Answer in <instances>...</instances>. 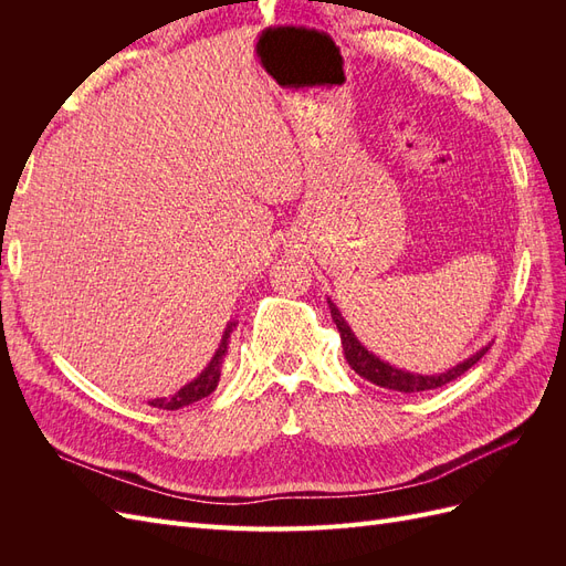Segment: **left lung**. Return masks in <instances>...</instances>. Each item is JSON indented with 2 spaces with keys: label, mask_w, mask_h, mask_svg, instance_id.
<instances>
[{
  "label": "left lung",
  "mask_w": 566,
  "mask_h": 566,
  "mask_svg": "<svg viewBox=\"0 0 566 566\" xmlns=\"http://www.w3.org/2000/svg\"><path fill=\"white\" fill-rule=\"evenodd\" d=\"M328 306H331V316L337 325L339 331V337H342V349H345V358L347 364L361 375V378H366L368 382L378 385V387H385V389H391V391H403V394H410V391H427V389H437L441 385H447L455 378H460L462 373H465L468 368H472L479 358H482L491 345L482 347L479 352H474L472 356H468L465 361L455 364L453 368L443 370V373H434V375H422V373H410V370H403V368H397L391 366L387 361H382L380 356H375L373 352H368L361 342H358V337L354 335V331L349 328V323L345 321V316L339 314V310L335 306V302L328 297Z\"/></svg>",
  "instance_id": "obj_1"
}]
</instances>
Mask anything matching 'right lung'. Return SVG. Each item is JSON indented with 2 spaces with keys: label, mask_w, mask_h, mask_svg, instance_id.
<instances>
[{
  "label": "right lung",
  "mask_w": 566,
  "mask_h": 566,
  "mask_svg": "<svg viewBox=\"0 0 566 566\" xmlns=\"http://www.w3.org/2000/svg\"><path fill=\"white\" fill-rule=\"evenodd\" d=\"M238 325V321H229L224 335H221L219 347L214 352V356L210 358V364L200 370L198 378H193L188 385H184L179 391H175L172 397H160V399H150L148 406L153 408H160V410H179L188 403L200 401L205 397H210V394L217 389L219 385V375H221V364H224L227 352H229V342H231V333Z\"/></svg>",
  "instance_id": "1"
}]
</instances>
